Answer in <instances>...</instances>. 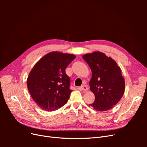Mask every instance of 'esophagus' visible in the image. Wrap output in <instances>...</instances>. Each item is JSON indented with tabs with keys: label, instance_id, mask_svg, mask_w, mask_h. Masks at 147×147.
I'll use <instances>...</instances> for the list:
<instances>
[{
	"label": "esophagus",
	"instance_id": "1",
	"mask_svg": "<svg viewBox=\"0 0 147 147\" xmlns=\"http://www.w3.org/2000/svg\"><path fill=\"white\" fill-rule=\"evenodd\" d=\"M80 88L82 89V90H83L84 91L88 90V87H87L86 85H82V86H81Z\"/></svg>",
	"mask_w": 147,
	"mask_h": 147
}]
</instances>
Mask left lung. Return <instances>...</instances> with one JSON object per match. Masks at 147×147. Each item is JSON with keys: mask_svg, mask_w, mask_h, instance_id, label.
<instances>
[{"mask_svg": "<svg viewBox=\"0 0 147 147\" xmlns=\"http://www.w3.org/2000/svg\"><path fill=\"white\" fill-rule=\"evenodd\" d=\"M83 59L92 71L90 86L95 100L90 105L99 112L113 108L121 99L125 88L121 69L112 58L101 52L84 55Z\"/></svg>", "mask_w": 147, "mask_h": 147, "instance_id": "obj_1", "label": "left lung"}]
</instances>
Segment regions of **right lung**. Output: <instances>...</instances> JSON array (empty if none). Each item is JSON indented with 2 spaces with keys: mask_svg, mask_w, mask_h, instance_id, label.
Wrapping results in <instances>:
<instances>
[{
  "mask_svg": "<svg viewBox=\"0 0 147 147\" xmlns=\"http://www.w3.org/2000/svg\"><path fill=\"white\" fill-rule=\"evenodd\" d=\"M76 56L51 52L35 64L27 80L28 90L39 107L54 111L64 105L72 91L65 69Z\"/></svg>",
  "mask_w": 147,
  "mask_h": 147,
  "instance_id": "add662e5",
  "label": "right lung"
}]
</instances>
